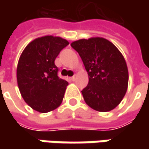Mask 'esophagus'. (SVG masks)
I'll use <instances>...</instances> for the list:
<instances>
[{
    "label": "esophagus",
    "mask_w": 149,
    "mask_h": 149,
    "mask_svg": "<svg viewBox=\"0 0 149 149\" xmlns=\"http://www.w3.org/2000/svg\"><path fill=\"white\" fill-rule=\"evenodd\" d=\"M70 79L71 81H74V80L75 79V76H72V77L70 78Z\"/></svg>",
    "instance_id": "esophagus-1"
}]
</instances>
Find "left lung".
<instances>
[{
  "mask_svg": "<svg viewBox=\"0 0 149 149\" xmlns=\"http://www.w3.org/2000/svg\"><path fill=\"white\" fill-rule=\"evenodd\" d=\"M89 74V84L81 91L93 109L108 112L117 107L126 94L129 72L117 47L104 38L82 39L72 42Z\"/></svg>",
  "mask_w": 149,
  "mask_h": 149,
  "instance_id": "obj_1",
  "label": "left lung"
}]
</instances>
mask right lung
Listing matches in <instances>:
<instances>
[{
	"instance_id": "right-lung-1",
	"label": "right lung",
	"mask_w": 149,
	"mask_h": 149,
	"mask_svg": "<svg viewBox=\"0 0 149 149\" xmlns=\"http://www.w3.org/2000/svg\"><path fill=\"white\" fill-rule=\"evenodd\" d=\"M69 45L60 37L46 36L34 40L20 55L16 77L22 98L40 113H48L62 103L68 82L58 76L54 60Z\"/></svg>"
}]
</instances>
